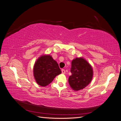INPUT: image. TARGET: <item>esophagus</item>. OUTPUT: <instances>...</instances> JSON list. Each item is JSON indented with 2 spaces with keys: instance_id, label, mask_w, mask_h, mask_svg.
<instances>
[{
  "instance_id": "34e87169",
  "label": "esophagus",
  "mask_w": 121,
  "mask_h": 121,
  "mask_svg": "<svg viewBox=\"0 0 121 121\" xmlns=\"http://www.w3.org/2000/svg\"><path fill=\"white\" fill-rule=\"evenodd\" d=\"M61 72H62V73H63V74H65V70L64 69H61Z\"/></svg>"
}]
</instances>
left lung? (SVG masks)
Wrapping results in <instances>:
<instances>
[{
	"label": "left lung",
	"instance_id": "1",
	"mask_svg": "<svg viewBox=\"0 0 121 121\" xmlns=\"http://www.w3.org/2000/svg\"><path fill=\"white\" fill-rule=\"evenodd\" d=\"M72 75L69 78V83L75 91L82 90L90 83L93 78L91 65L83 57H77L72 61Z\"/></svg>",
	"mask_w": 121,
	"mask_h": 121
}]
</instances>
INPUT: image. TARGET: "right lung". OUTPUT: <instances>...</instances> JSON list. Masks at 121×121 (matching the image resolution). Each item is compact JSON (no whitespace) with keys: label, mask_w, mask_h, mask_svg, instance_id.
I'll return each instance as SVG.
<instances>
[{"label":"right lung","mask_w":121,"mask_h":121,"mask_svg":"<svg viewBox=\"0 0 121 121\" xmlns=\"http://www.w3.org/2000/svg\"><path fill=\"white\" fill-rule=\"evenodd\" d=\"M61 73L57 62L49 55H43L39 57L34 64L33 74L35 79L38 85L42 87L49 85Z\"/></svg>","instance_id":"1"}]
</instances>
